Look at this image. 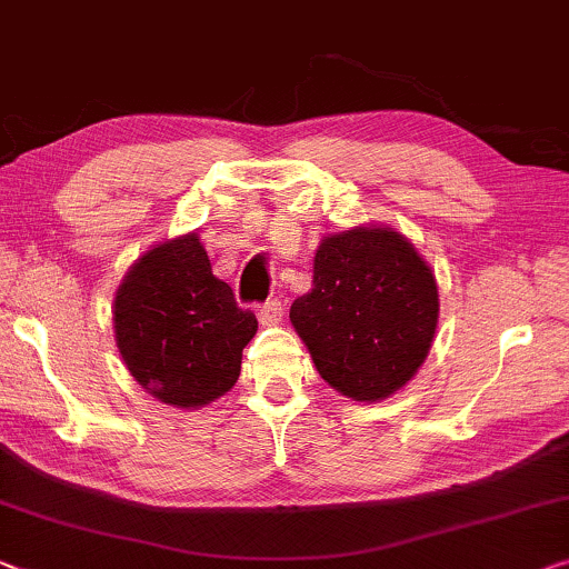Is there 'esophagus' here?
Returning <instances> with one entry per match:
<instances>
[{
  "label": "esophagus",
  "instance_id": "obj_1",
  "mask_svg": "<svg viewBox=\"0 0 569 569\" xmlns=\"http://www.w3.org/2000/svg\"><path fill=\"white\" fill-rule=\"evenodd\" d=\"M284 315V305L279 300H267L264 305L259 308V322L261 326H277L279 320H282Z\"/></svg>",
  "mask_w": 569,
  "mask_h": 569
}]
</instances>
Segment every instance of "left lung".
I'll return each mask as SVG.
<instances>
[{
  "label": "left lung",
  "instance_id": "obj_1",
  "mask_svg": "<svg viewBox=\"0 0 569 569\" xmlns=\"http://www.w3.org/2000/svg\"><path fill=\"white\" fill-rule=\"evenodd\" d=\"M437 284L412 243L391 229L326 236L312 290L290 320L330 387L376 401L412 379L437 326Z\"/></svg>",
  "mask_w": 569,
  "mask_h": 569
}]
</instances>
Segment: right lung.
I'll return each mask as SVG.
<instances>
[{
    "mask_svg": "<svg viewBox=\"0 0 569 569\" xmlns=\"http://www.w3.org/2000/svg\"><path fill=\"white\" fill-rule=\"evenodd\" d=\"M129 373L164 405L203 407L229 391L257 315L211 272L196 233L160 243L129 269L113 300Z\"/></svg>",
    "mask_w": 569,
    "mask_h": 569,
    "instance_id": "right-lung-1",
    "label": "right lung"
}]
</instances>
